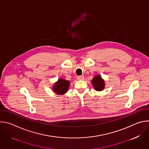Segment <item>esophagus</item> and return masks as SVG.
Wrapping results in <instances>:
<instances>
[{"instance_id":"1","label":"esophagus","mask_w":149,"mask_h":149,"mask_svg":"<svg viewBox=\"0 0 149 149\" xmlns=\"http://www.w3.org/2000/svg\"><path fill=\"white\" fill-rule=\"evenodd\" d=\"M77 79H78V80H83V79H84V77L83 76H78V77H77Z\"/></svg>"}]
</instances>
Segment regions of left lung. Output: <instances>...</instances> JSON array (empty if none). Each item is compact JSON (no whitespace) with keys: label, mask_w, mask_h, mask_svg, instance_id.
Masks as SVG:
<instances>
[{"label":"left lung","mask_w":149,"mask_h":149,"mask_svg":"<svg viewBox=\"0 0 149 149\" xmlns=\"http://www.w3.org/2000/svg\"><path fill=\"white\" fill-rule=\"evenodd\" d=\"M91 83L95 91H101L105 88V81L102 78L101 75H96L91 80Z\"/></svg>","instance_id":"left-lung-1"}]
</instances>
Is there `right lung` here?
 <instances>
[{
    "label": "right lung",
    "instance_id": "add662e5",
    "mask_svg": "<svg viewBox=\"0 0 149 149\" xmlns=\"http://www.w3.org/2000/svg\"><path fill=\"white\" fill-rule=\"evenodd\" d=\"M70 82L63 78H59L52 86L53 91L57 95L65 94L69 90Z\"/></svg>",
    "mask_w": 149,
    "mask_h": 149
}]
</instances>
